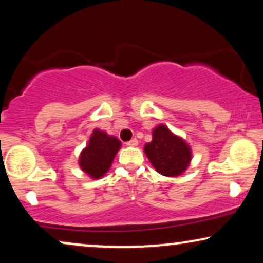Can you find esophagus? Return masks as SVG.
<instances>
[{
  "instance_id": "34e87169",
  "label": "esophagus",
  "mask_w": 263,
  "mask_h": 263,
  "mask_svg": "<svg viewBox=\"0 0 263 263\" xmlns=\"http://www.w3.org/2000/svg\"><path fill=\"white\" fill-rule=\"evenodd\" d=\"M126 144H127V146H131V147H136L138 144V140L137 138H132L131 141L126 142Z\"/></svg>"
}]
</instances>
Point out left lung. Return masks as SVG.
<instances>
[{"mask_svg": "<svg viewBox=\"0 0 263 263\" xmlns=\"http://www.w3.org/2000/svg\"><path fill=\"white\" fill-rule=\"evenodd\" d=\"M144 152L156 171L167 177L183 173L192 157L188 144L163 125L155 128L152 142L144 146Z\"/></svg>", "mask_w": 263, "mask_h": 263, "instance_id": "8db88e82", "label": "left lung"}]
</instances>
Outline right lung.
Returning <instances> with one entry per match:
<instances>
[{
    "label": "right lung",
    "instance_id": "obj_1",
    "mask_svg": "<svg viewBox=\"0 0 263 263\" xmlns=\"http://www.w3.org/2000/svg\"><path fill=\"white\" fill-rule=\"evenodd\" d=\"M121 142L116 137L95 129L90 138L89 144L81 152L79 164L81 170L92 178H100L110 168Z\"/></svg>",
    "mask_w": 263,
    "mask_h": 263
}]
</instances>
